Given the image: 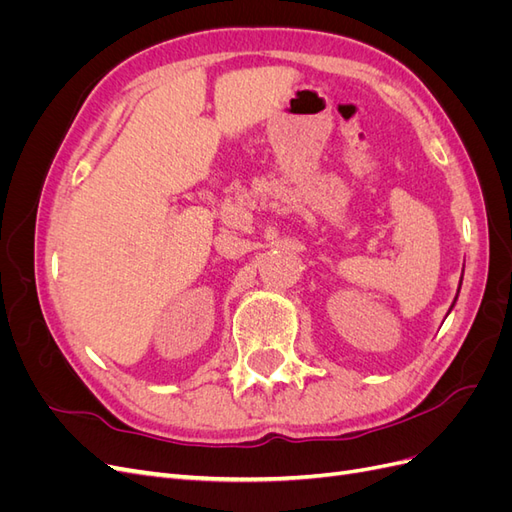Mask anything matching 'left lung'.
<instances>
[{
    "label": "left lung",
    "instance_id": "1",
    "mask_svg": "<svg viewBox=\"0 0 512 512\" xmlns=\"http://www.w3.org/2000/svg\"><path fill=\"white\" fill-rule=\"evenodd\" d=\"M463 277V275H461ZM459 288H461V282H459ZM459 288H457V294H459ZM455 301H457V297H455ZM455 301H453V305H451V309L455 307ZM451 309H448V314H451Z\"/></svg>",
    "mask_w": 512,
    "mask_h": 512
}]
</instances>
